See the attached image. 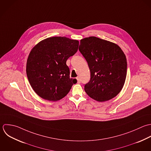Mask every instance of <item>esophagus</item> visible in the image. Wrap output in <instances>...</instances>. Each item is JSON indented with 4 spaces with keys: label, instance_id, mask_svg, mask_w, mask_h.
I'll return each mask as SVG.
<instances>
[{
    "label": "esophagus",
    "instance_id": "esophagus-1",
    "mask_svg": "<svg viewBox=\"0 0 151 151\" xmlns=\"http://www.w3.org/2000/svg\"><path fill=\"white\" fill-rule=\"evenodd\" d=\"M76 79H77V81H78V83H81V80H80L79 78H78V77Z\"/></svg>",
    "mask_w": 151,
    "mask_h": 151
}]
</instances>
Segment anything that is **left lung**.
Wrapping results in <instances>:
<instances>
[{"label":"left lung","instance_id":"8db88e82","mask_svg":"<svg viewBox=\"0 0 151 151\" xmlns=\"http://www.w3.org/2000/svg\"><path fill=\"white\" fill-rule=\"evenodd\" d=\"M79 50L88 62L91 79L85 91L99 102L109 101L122 90L127 76L125 55L116 44L91 36L81 40Z\"/></svg>","mask_w":151,"mask_h":151}]
</instances>
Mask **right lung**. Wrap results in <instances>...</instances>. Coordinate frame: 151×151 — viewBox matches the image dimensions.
Returning a JSON list of instances; mask_svg holds the SVG:
<instances>
[{
  "mask_svg": "<svg viewBox=\"0 0 151 151\" xmlns=\"http://www.w3.org/2000/svg\"><path fill=\"white\" fill-rule=\"evenodd\" d=\"M79 41L55 36L38 43L30 51L26 63L28 81L36 93L49 101L64 98L76 79L70 78L67 59L78 51Z\"/></svg>",
  "mask_w": 151,
  "mask_h": 151,
  "instance_id": "right-lung-1",
  "label": "right lung"
}]
</instances>
